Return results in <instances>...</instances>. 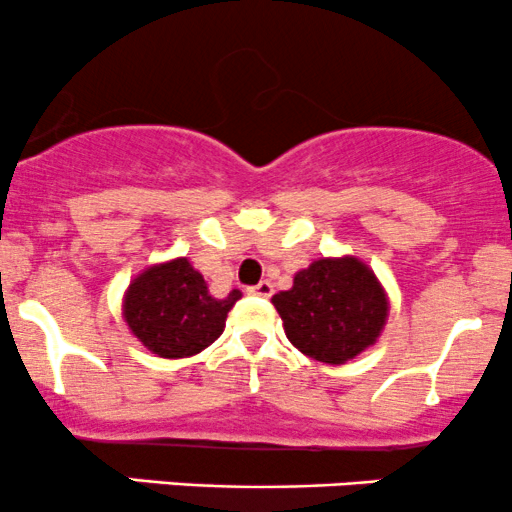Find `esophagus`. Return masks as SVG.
Here are the masks:
<instances>
[{
  "mask_svg": "<svg viewBox=\"0 0 512 512\" xmlns=\"http://www.w3.org/2000/svg\"><path fill=\"white\" fill-rule=\"evenodd\" d=\"M250 291L252 296H262V299H269V296H272V291H274V286L269 284V282H260V284H255V286H250Z\"/></svg>",
  "mask_w": 512,
  "mask_h": 512,
  "instance_id": "obj_1",
  "label": "esophagus"
}]
</instances>
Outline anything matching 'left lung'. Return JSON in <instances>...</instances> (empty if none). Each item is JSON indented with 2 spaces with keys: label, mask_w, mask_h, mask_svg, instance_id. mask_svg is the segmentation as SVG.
I'll use <instances>...</instances> for the list:
<instances>
[{
  "label": "left lung",
  "mask_w": 512,
  "mask_h": 512,
  "mask_svg": "<svg viewBox=\"0 0 512 512\" xmlns=\"http://www.w3.org/2000/svg\"><path fill=\"white\" fill-rule=\"evenodd\" d=\"M272 303L291 345L325 364H345L372 347L389 316L384 286L357 257L316 260Z\"/></svg>",
  "instance_id": "8db88e82"
}]
</instances>
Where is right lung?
Segmentation results:
<instances>
[{"instance_id":"add662e5","label":"right lung","mask_w":512,"mask_h":512,"mask_svg":"<svg viewBox=\"0 0 512 512\" xmlns=\"http://www.w3.org/2000/svg\"><path fill=\"white\" fill-rule=\"evenodd\" d=\"M240 296L238 289L223 299L211 296L192 262L177 257L133 279L123 296V318L153 355L192 357L221 338L228 311Z\"/></svg>"}]
</instances>
